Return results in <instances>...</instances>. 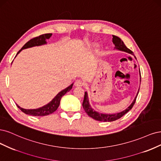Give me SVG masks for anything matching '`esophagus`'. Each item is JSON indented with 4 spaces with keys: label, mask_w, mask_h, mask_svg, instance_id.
<instances>
[{
    "label": "esophagus",
    "mask_w": 161,
    "mask_h": 161,
    "mask_svg": "<svg viewBox=\"0 0 161 161\" xmlns=\"http://www.w3.org/2000/svg\"><path fill=\"white\" fill-rule=\"evenodd\" d=\"M74 84L75 86H83L84 85V82L80 80H77L75 81Z\"/></svg>",
    "instance_id": "34e87169"
}]
</instances>
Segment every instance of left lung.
<instances>
[{
  "label": "left lung",
  "mask_w": 161,
  "mask_h": 161,
  "mask_svg": "<svg viewBox=\"0 0 161 161\" xmlns=\"http://www.w3.org/2000/svg\"><path fill=\"white\" fill-rule=\"evenodd\" d=\"M112 37H113L112 41L116 47L115 48L120 50V51H126V52H128L129 53L133 54L132 51L127 47L125 45V44L124 43L123 41L120 38L115 35H112ZM135 58H136V57H135ZM140 74H141V72H140ZM138 92H139V91H138ZM138 92L137 94V96L138 94ZM137 96H136L135 99H134L133 102L131 103V105L128 108H126V110H124L120 113L114 114H100V113H98L93 110L90 105L89 101H88L87 94L86 92H85L84 99V101H83L82 106H83V108H84V110L86 112L87 114L89 116H90L91 118H94V120H97V121H101V122H112V121H114V120H118V119H119V118H120L124 114H126L130 110H131L133 106L134 105V103H135Z\"/></svg>",
  "instance_id": "8db88e82"
}]
</instances>
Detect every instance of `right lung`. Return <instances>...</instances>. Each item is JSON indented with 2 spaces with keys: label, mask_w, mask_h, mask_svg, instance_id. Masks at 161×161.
I'll list each match as a JSON object with an SVG mask.
<instances>
[{
  "label": "right lung",
  "mask_w": 161,
  "mask_h": 161,
  "mask_svg": "<svg viewBox=\"0 0 161 161\" xmlns=\"http://www.w3.org/2000/svg\"><path fill=\"white\" fill-rule=\"evenodd\" d=\"M51 35H52L51 33L43 34V35H39V36H38V37H34L31 40H29L28 42L26 43L23 45V47L18 51L17 55L18 53H19V52H20V51H21L22 49L32 47H34V46H39V45L45 44L46 39H49ZM72 86H73V84L70 85L69 87L65 88V90L60 92L59 94L53 98L52 101H51L49 103H47V104L43 106V107H41V108H39L37 109H33V110H27V109H23L22 108H20L17 104V106L20 110H21L23 112H24L25 114H26L31 115V116H47L57 110V109L58 108V107L59 106L60 100L61 99L62 96H64L67 92L70 91L71 90Z\"/></svg>",
  "instance_id": "obj_1"
}]
</instances>
